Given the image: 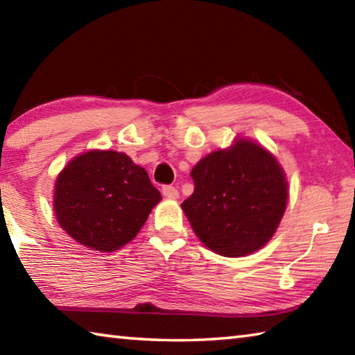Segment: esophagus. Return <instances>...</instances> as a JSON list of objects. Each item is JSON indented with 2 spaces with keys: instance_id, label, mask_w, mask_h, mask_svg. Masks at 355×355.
I'll return each instance as SVG.
<instances>
[{
  "instance_id": "34e87169",
  "label": "esophagus",
  "mask_w": 355,
  "mask_h": 355,
  "mask_svg": "<svg viewBox=\"0 0 355 355\" xmlns=\"http://www.w3.org/2000/svg\"><path fill=\"white\" fill-rule=\"evenodd\" d=\"M163 194L166 197H169V199H178V189L175 186H171V184L163 186Z\"/></svg>"
}]
</instances>
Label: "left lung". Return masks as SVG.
<instances>
[{"label":"left lung","mask_w":355,"mask_h":355,"mask_svg":"<svg viewBox=\"0 0 355 355\" xmlns=\"http://www.w3.org/2000/svg\"><path fill=\"white\" fill-rule=\"evenodd\" d=\"M194 192L182 207L208 249L243 257L261 249L285 213V173L271 153L239 139L200 159L191 171Z\"/></svg>","instance_id":"obj_1"}]
</instances>
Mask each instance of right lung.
Masks as SVG:
<instances>
[{"mask_svg": "<svg viewBox=\"0 0 355 355\" xmlns=\"http://www.w3.org/2000/svg\"><path fill=\"white\" fill-rule=\"evenodd\" d=\"M159 200L147 171L112 150L76 156L55 186L59 225L80 244L101 252L131 241Z\"/></svg>", "mask_w": 355, "mask_h": 355, "instance_id": "1", "label": "right lung"}]
</instances>
